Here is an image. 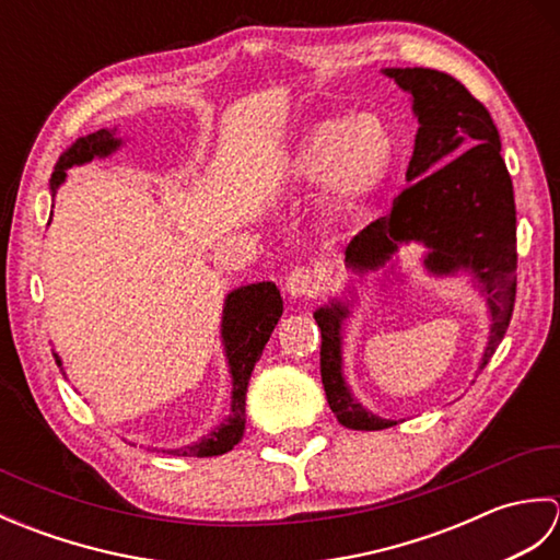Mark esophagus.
Returning a JSON list of instances; mask_svg holds the SVG:
<instances>
[{
	"instance_id": "1",
	"label": "esophagus",
	"mask_w": 560,
	"mask_h": 560,
	"mask_svg": "<svg viewBox=\"0 0 560 560\" xmlns=\"http://www.w3.org/2000/svg\"><path fill=\"white\" fill-rule=\"evenodd\" d=\"M283 289H287L291 299H311V295L319 291V279L307 267H295L287 281H283Z\"/></svg>"
}]
</instances>
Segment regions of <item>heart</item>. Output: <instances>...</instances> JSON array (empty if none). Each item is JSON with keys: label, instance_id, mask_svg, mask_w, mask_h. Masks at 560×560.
<instances>
[{"label": "heart", "instance_id": "obj_1", "mask_svg": "<svg viewBox=\"0 0 560 560\" xmlns=\"http://www.w3.org/2000/svg\"><path fill=\"white\" fill-rule=\"evenodd\" d=\"M397 139L383 115L355 113L323 117L295 135L279 163L283 187L319 185L323 219L337 223L371 205L395 168Z\"/></svg>", "mask_w": 560, "mask_h": 560}]
</instances>
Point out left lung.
Segmentation results:
<instances>
[{
	"label": "left lung",
	"mask_w": 560,
	"mask_h": 560,
	"mask_svg": "<svg viewBox=\"0 0 560 560\" xmlns=\"http://www.w3.org/2000/svg\"><path fill=\"white\" fill-rule=\"evenodd\" d=\"M411 96L419 120L409 161V187L347 247V269L359 277L392 261L401 245H421L423 269L435 279L469 273L489 307L491 331L479 361L481 373L505 337L515 305V195L501 156V137L489 110L445 71L423 67L380 69ZM395 273V271H392ZM331 299L317 307L323 331L319 373L337 421L353 431H383L397 421L365 409L343 377V323L355 303Z\"/></svg>",
	"instance_id": "8db88e82"
}]
</instances>
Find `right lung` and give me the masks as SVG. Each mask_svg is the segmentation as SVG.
Segmentation results:
<instances>
[{
    "mask_svg": "<svg viewBox=\"0 0 560 560\" xmlns=\"http://www.w3.org/2000/svg\"><path fill=\"white\" fill-rule=\"evenodd\" d=\"M125 141L117 137V129H98L86 137L77 139L62 156H59L50 189L52 197L57 189L65 185L67 171L77 168V165H86L93 159H108L115 151H120ZM283 313V301L271 281H257L247 283V287L233 289L223 301V315H221V343L225 361H229L231 373V413L225 416L223 423H219L213 431L205 438L197 440L192 445L163 450L168 455L177 457H217L223 452L233 450L245 433V392L253 368L259 361L261 351H265L267 341L271 337L273 327H277L279 317ZM57 365L62 368L59 353H52ZM65 373V371H62Z\"/></svg>",
    "mask_w": 560,
    "mask_h": 560,
    "instance_id": "right-lung-1",
    "label": "right lung"
}]
</instances>
